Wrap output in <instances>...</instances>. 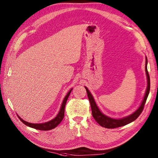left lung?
<instances>
[{"instance_id":"1","label":"left lung","mask_w":158,"mask_h":158,"mask_svg":"<svg viewBox=\"0 0 158 158\" xmlns=\"http://www.w3.org/2000/svg\"><path fill=\"white\" fill-rule=\"evenodd\" d=\"M147 64H148V59L146 57L145 58V72H146V75H147L148 86H147V89H146V91H145L143 102L141 103L140 107L138 108L135 112L131 114L130 116L124 117L123 118H118V119L113 118H110L103 114L98 108L95 101L94 99V97L92 96V95H91V94L90 93V91H89V89L85 86L89 102H90V104H91L92 116L94 117V118L96 120V121L101 126L104 127V128H118V127L126 126V125L134 121L138 116H140V114L143 111V108H144L145 103L146 102L148 94H149V92H150V81L149 74H148V69H147Z\"/></svg>"}]
</instances>
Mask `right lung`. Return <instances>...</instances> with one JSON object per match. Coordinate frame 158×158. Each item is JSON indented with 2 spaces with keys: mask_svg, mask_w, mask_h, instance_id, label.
Returning a JSON list of instances; mask_svg holds the SVG:
<instances>
[{
  "mask_svg": "<svg viewBox=\"0 0 158 158\" xmlns=\"http://www.w3.org/2000/svg\"><path fill=\"white\" fill-rule=\"evenodd\" d=\"M72 90V89H71V90H69V92L67 93V94L64 97V100H63V102L62 103V106H61L60 111H59V113H58V114L56 115V116L55 118L51 120V121H49L48 122H45V123H28V122L24 121V120H23L20 116H18L19 119H20V121H22L25 125H26L27 126H29V127H30V128H32L37 129V130L49 131V130H52V129L56 128V127L61 123V121H62L63 118H64L65 105H66V103H67V101L68 99V98H69V94H70V93H71Z\"/></svg>",
  "mask_w": 158,
  "mask_h": 158,
  "instance_id": "1",
  "label": "right lung"
}]
</instances>
